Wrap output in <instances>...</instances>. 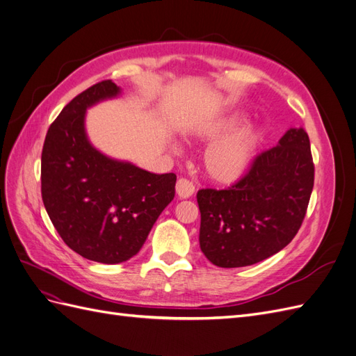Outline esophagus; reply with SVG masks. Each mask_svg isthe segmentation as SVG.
Listing matches in <instances>:
<instances>
[{
    "mask_svg": "<svg viewBox=\"0 0 356 356\" xmlns=\"http://www.w3.org/2000/svg\"><path fill=\"white\" fill-rule=\"evenodd\" d=\"M175 191L179 199H188L193 196V193H195V186H193V182H190L188 179L179 178L177 181Z\"/></svg>",
    "mask_w": 356,
    "mask_h": 356,
    "instance_id": "34e87169",
    "label": "esophagus"
}]
</instances>
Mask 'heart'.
Returning a JSON list of instances; mask_svg holds the SVG:
<instances>
[{
    "label": "heart",
    "mask_w": 356,
    "mask_h": 356,
    "mask_svg": "<svg viewBox=\"0 0 356 356\" xmlns=\"http://www.w3.org/2000/svg\"><path fill=\"white\" fill-rule=\"evenodd\" d=\"M246 122L243 114H232L200 129L202 143H213L202 156L204 177L217 186H233L251 170L255 154L263 141V132L257 126H241Z\"/></svg>",
    "instance_id": "1"
}]
</instances>
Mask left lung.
Returning a JSON list of instances; mask_svg holds the SVG:
<instances>
[{
  "label": "left lung",
  "instance_id": "1",
  "mask_svg": "<svg viewBox=\"0 0 356 356\" xmlns=\"http://www.w3.org/2000/svg\"><path fill=\"white\" fill-rule=\"evenodd\" d=\"M315 168L309 136L291 127L227 190H199L200 250L224 268L260 263L294 239L305 220Z\"/></svg>",
  "mask_w": 356,
  "mask_h": 356
}]
</instances>
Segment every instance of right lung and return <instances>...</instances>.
<instances>
[{
  "mask_svg": "<svg viewBox=\"0 0 356 356\" xmlns=\"http://www.w3.org/2000/svg\"><path fill=\"white\" fill-rule=\"evenodd\" d=\"M120 95L105 80L75 96L50 124L41 153V196L53 225L72 251L102 264L136 255L175 196V174H153L90 143L86 111Z\"/></svg>",
  "mask_w": 356,
  "mask_h": 356,
  "instance_id": "1",
  "label": "right lung"
}]
</instances>
